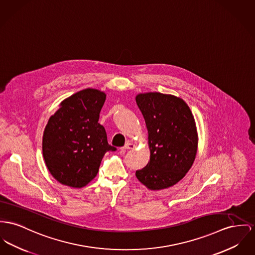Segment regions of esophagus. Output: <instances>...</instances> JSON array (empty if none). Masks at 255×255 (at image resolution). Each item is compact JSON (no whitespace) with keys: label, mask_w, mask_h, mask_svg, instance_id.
I'll return each instance as SVG.
<instances>
[{"label":"esophagus","mask_w":255,"mask_h":255,"mask_svg":"<svg viewBox=\"0 0 255 255\" xmlns=\"http://www.w3.org/2000/svg\"><path fill=\"white\" fill-rule=\"evenodd\" d=\"M134 148H135V145H134L133 143H131V142H128V143L123 147L124 150H132V149H134Z\"/></svg>","instance_id":"esophagus-1"}]
</instances>
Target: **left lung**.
<instances>
[{
    "label": "left lung",
    "instance_id": "obj_1",
    "mask_svg": "<svg viewBox=\"0 0 255 255\" xmlns=\"http://www.w3.org/2000/svg\"><path fill=\"white\" fill-rule=\"evenodd\" d=\"M135 101L146 123L151 153L136 178L151 190L172 187L186 176L196 156L194 117L186 102L173 95L138 94Z\"/></svg>",
    "mask_w": 255,
    "mask_h": 255
}]
</instances>
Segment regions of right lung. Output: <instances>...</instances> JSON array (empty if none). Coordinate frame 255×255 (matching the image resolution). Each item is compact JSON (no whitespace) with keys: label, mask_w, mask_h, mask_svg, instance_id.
<instances>
[{"label":"right lung","mask_w":255,"mask_h":255,"mask_svg":"<svg viewBox=\"0 0 255 255\" xmlns=\"http://www.w3.org/2000/svg\"><path fill=\"white\" fill-rule=\"evenodd\" d=\"M106 95L88 88L60 103L48 120L42 137V153L47 169L62 185L85 187L98 174L109 145L99 123Z\"/></svg>","instance_id":"obj_1"}]
</instances>
